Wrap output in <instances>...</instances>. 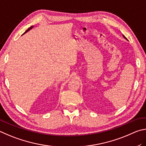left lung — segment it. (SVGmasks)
I'll list each match as a JSON object with an SVG mask.
<instances>
[{
  "label": "left lung",
  "instance_id": "8db88e82",
  "mask_svg": "<svg viewBox=\"0 0 146 146\" xmlns=\"http://www.w3.org/2000/svg\"><path fill=\"white\" fill-rule=\"evenodd\" d=\"M123 37H124V38H125V39H126V40H127V38H126V37H125V36H124V35H123Z\"/></svg>",
  "mask_w": 146,
  "mask_h": 146
}]
</instances>
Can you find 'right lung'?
Returning <instances> with one entry per match:
<instances>
[{
    "label": "right lung",
    "mask_w": 146,
    "mask_h": 146,
    "mask_svg": "<svg viewBox=\"0 0 146 146\" xmlns=\"http://www.w3.org/2000/svg\"><path fill=\"white\" fill-rule=\"evenodd\" d=\"M33 27V26H31V27H30L29 28V29H28L27 30H26V31H25V33H24V34H25V33H26L27 31H29L30 30V29H32V28ZM24 34H23V35H24Z\"/></svg>",
    "instance_id": "1"
}]
</instances>
